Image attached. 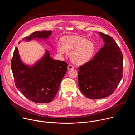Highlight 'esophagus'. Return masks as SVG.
I'll list each match as a JSON object with an SVG mask.
<instances>
[{
    "label": "esophagus",
    "mask_w": 135,
    "mask_h": 135,
    "mask_svg": "<svg viewBox=\"0 0 135 135\" xmlns=\"http://www.w3.org/2000/svg\"><path fill=\"white\" fill-rule=\"evenodd\" d=\"M74 68V66L73 65H69L68 66V69L69 70V69H72Z\"/></svg>",
    "instance_id": "34e87169"
}]
</instances>
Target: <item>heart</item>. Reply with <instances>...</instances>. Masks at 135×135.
<instances>
[{"label": "heart", "instance_id": "heart-1", "mask_svg": "<svg viewBox=\"0 0 135 135\" xmlns=\"http://www.w3.org/2000/svg\"><path fill=\"white\" fill-rule=\"evenodd\" d=\"M63 46L59 44L57 50L64 55L67 53L72 54L71 59L76 65H82L88 62L93 56L95 46L85 38L80 36H69L63 40Z\"/></svg>", "mask_w": 135, "mask_h": 135}]
</instances>
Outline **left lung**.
<instances>
[{"label": "left lung", "instance_id": "left-lung-1", "mask_svg": "<svg viewBox=\"0 0 135 135\" xmlns=\"http://www.w3.org/2000/svg\"><path fill=\"white\" fill-rule=\"evenodd\" d=\"M104 46L93 59L79 67L78 85L90 99H101L111 95L123 76V54L113 38L98 32Z\"/></svg>", "mask_w": 135, "mask_h": 135}]
</instances>
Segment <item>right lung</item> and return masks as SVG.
Here are the masks:
<instances>
[{"label":"right lung","instance_id":"add662e5","mask_svg":"<svg viewBox=\"0 0 135 135\" xmlns=\"http://www.w3.org/2000/svg\"><path fill=\"white\" fill-rule=\"evenodd\" d=\"M51 33L52 31H36L23 40L29 41L36 38L45 40ZM67 67L68 64L64 61L53 60L47 50L41 60L30 67L22 63L16 47L11 61L16 88L27 99L37 103H50L53 100Z\"/></svg>","mask_w":135,"mask_h":135}]
</instances>
